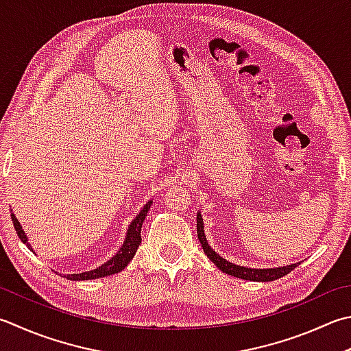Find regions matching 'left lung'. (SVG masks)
Masks as SVG:
<instances>
[{
  "label": "left lung",
  "instance_id": "left-lung-1",
  "mask_svg": "<svg viewBox=\"0 0 351 351\" xmlns=\"http://www.w3.org/2000/svg\"><path fill=\"white\" fill-rule=\"evenodd\" d=\"M203 228H204L203 218H202V214L198 213L197 214V235H198V240H200V243H202L203 252L208 255L209 260L213 261L223 274L232 275V276H235V278H241V280H247V281H264V282L275 281V280L281 278V276L287 275L289 272H292V270L300 264V263H295V264H289V266L274 267V269H250V267L237 266V264L224 260L223 256L218 255L215 250L209 246Z\"/></svg>",
  "mask_w": 351,
  "mask_h": 351
}]
</instances>
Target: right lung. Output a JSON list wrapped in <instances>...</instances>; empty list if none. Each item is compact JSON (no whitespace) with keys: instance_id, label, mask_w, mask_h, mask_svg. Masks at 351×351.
Listing matches in <instances>:
<instances>
[{"instance_id":"right-lung-1","label":"right lung","mask_w":351,"mask_h":351,"mask_svg":"<svg viewBox=\"0 0 351 351\" xmlns=\"http://www.w3.org/2000/svg\"><path fill=\"white\" fill-rule=\"evenodd\" d=\"M151 203L153 202H148L145 206L142 208L141 213L138 215H136V218L133 221H131L130 228L127 230V237H125V241L122 244V247L119 249V252L111 256L107 263H104L102 266H99L97 269L93 270H88V272H82V274H73V275H65L67 276V280H73V281H82V280H96V278H104V276H108V275H114L117 272H121L125 267L128 266V263L133 260V256L137 252V247L138 244L142 243V237H141V229H142V224L145 217H147L148 210L151 208ZM12 221H13V226H15L16 234L19 237V240H21L24 244H27V247L33 252V249L30 246V243L27 240V235L24 234L23 226L19 224V221L16 220L15 214H12Z\"/></svg>"}]
</instances>
